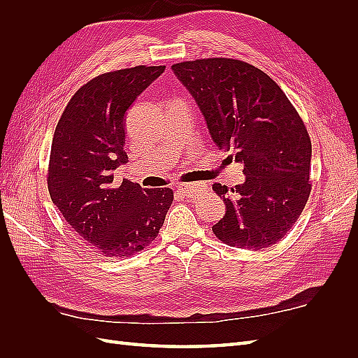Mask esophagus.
<instances>
[{
  "instance_id": "1",
  "label": "esophagus",
  "mask_w": 358,
  "mask_h": 358,
  "mask_svg": "<svg viewBox=\"0 0 358 358\" xmlns=\"http://www.w3.org/2000/svg\"><path fill=\"white\" fill-rule=\"evenodd\" d=\"M182 196H187L189 199H194L200 196V194L206 189L204 185L201 183H182V185L178 188Z\"/></svg>"
}]
</instances>
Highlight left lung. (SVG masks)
I'll use <instances>...</instances> for the list:
<instances>
[{
	"instance_id": "obj_1",
	"label": "left lung",
	"mask_w": 358,
	"mask_h": 358,
	"mask_svg": "<svg viewBox=\"0 0 358 358\" xmlns=\"http://www.w3.org/2000/svg\"><path fill=\"white\" fill-rule=\"evenodd\" d=\"M171 70L196 100L216 146L243 164L242 185L213 183L227 208L213 234L251 251L278 243L312 188V146L300 115L270 76L245 61L206 58Z\"/></svg>"
}]
</instances>
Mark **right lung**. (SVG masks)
<instances>
[{"instance_id": "1", "label": "right lung", "mask_w": 358, "mask_h": 358, "mask_svg": "<svg viewBox=\"0 0 358 358\" xmlns=\"http://www.w3.org/2000/svg\"><path fill=\"white\" fill-rule=\"evenodd\" d=\"M166 66L96 76L76 91L52 138L48 188L53 204L94 252L134 255L155 241L173 203L170 188L113 182L128 161L125 113Z\"/></svg>"}]
</instances>
